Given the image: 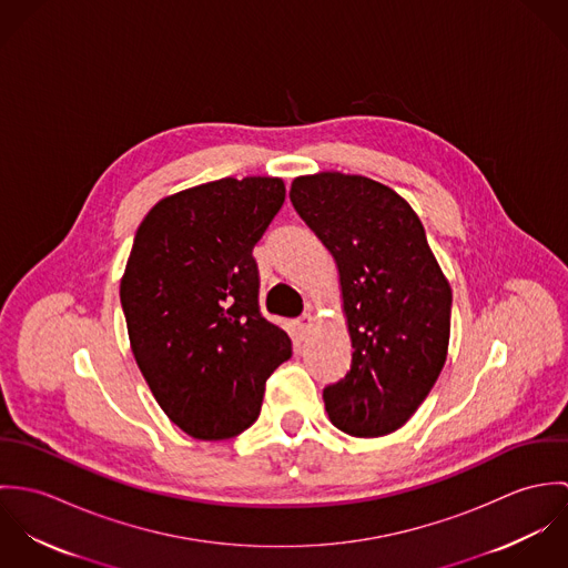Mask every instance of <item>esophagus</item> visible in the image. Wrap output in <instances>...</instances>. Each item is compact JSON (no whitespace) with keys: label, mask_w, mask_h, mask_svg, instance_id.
Listing matches in <instances>:
<instances>
[{"label":"esophagus","mask_w":568,"mask_h":568,"mask_svg":"<svg viewBox=\"0 0 568 568\" xmlns=\"http://www.w3.org/2000/svg\"><path fill=\"white\" fill-rule=\"evenodd\" d=\"M313 325H315V317H313L311 313H306V315H302V317L297 320V329H300L302 334H306Z\"/></svg>","instance_id":"esophagus-1"}]
</instances>
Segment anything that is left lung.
Masks as SVG:
<instances>
[{"mask_svg":"<svg viewBox=\"0 0 568 568\" xmlns=\"http://www.w3.org/2000/svg\"><path fill=\"white\" fill-rule=\"evenodd\" d=\"M291 201L332 253L352 341L345 378L324 389L329 422L354 437L398 430L448 356L453 291L424 227L392 187L338 170L295 176Z\"/></svg>","mask_w":568,"mask_h":568,"instance_id":"1","label":"left lung"}]
</instances>
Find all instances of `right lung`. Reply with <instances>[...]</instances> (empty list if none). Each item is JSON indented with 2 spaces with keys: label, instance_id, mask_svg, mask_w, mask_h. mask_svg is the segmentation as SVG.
<instances>
[{
  "label": "right lung",
  "instance_id": "add662e5",
  "mask_svg": "<svg viewBox=\"0 0 568 568\" xmlns=\"http://www.w3.org/2000/svg\"><path fill=\"white\" fill-rule=\"evenodd\" d=\"M280 176H225L158 201L138 227L120 302L135 363L170 422L230 439L260 413L291 338L257 308L251 255L280 207Z\"/></svg>",
  "mask_w": 568,
  "mask_h": 568
}]
</instances>
